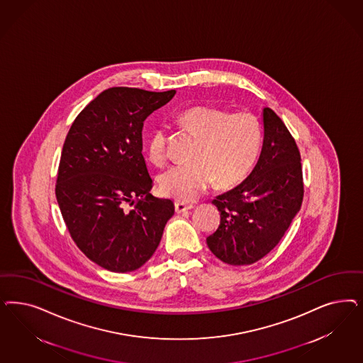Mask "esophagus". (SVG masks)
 <instances>
[{
  "instance_id": "34e87169",
  "label": "esophagus",
  "mask_w": 363,
  "mask_h": 363,
  "mask_svg": "<svg viewBox=\"0 0 363 363\" xmlns=\"http://www.w3.org/2000/svg\"><path fill=\"white\" fill-rule=\"evenodd\" d=\"M192 208H194L192 204H186V203H182V201H176L175 203V211L177 213L186 212V211L192 210Z\"/></svg>"
}]
</instances>
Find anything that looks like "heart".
<instances>
[{
  "instance_id": "obj_1",
  "label": "heart",
  "mask_w": 363,
  "mask_h": 363,
  "mask_svg": "<svg viewBox=\"0 0 363 363\" xmlns=\"http://www.w3.org/2000/svg\"><path fill=\"white\" fill-rule=\"evenodd\" d=\"M179 121L199 141L191 155L192 163L176 164L160 175L164 195L179 201H194L215 180L222 187L231 186L252 168L262 144V128L254 115L198 106L182 112ZM167 140V129L159 127L148 141L150 159L157 165L168 157Z\"/></svg>"
}]
</instances>
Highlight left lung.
I'll return each instance as SVG.
<instances>
[{
  "instance_id": "8db88e82",
  "label": "left lung",
  "mask_w": 363,
  "mask_h": 363,
  "mask_svg": "<svg viewBox=\"0 0 363 363\" xmlns=\"http://www.w3.org/2000/svg\"><path fill=\"white\" fill-rule=\"evenodd\" d=\"M262 117L264 136L257 165L239 186L212 200L220 224L207 238V246L231 266L266 257L281 242L303 200L296 143L271 108H263Z\"/></svg>"
}]
</instances>
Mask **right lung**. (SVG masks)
Listing matches in <instances>:
<instances>
[{
	"instance_id": "1",
	"label": "right lung",
	"mask_w": 363,
	"mask_h": 363,
	"mask_svg": "<svg viewBox=\"0 0 363 363\" xmlns=\"http://www.w3.org/2000/svg\"><path fill=\"white\" fill-rule=\"evenodd\" d=\"M175 94L109 88L82 109L67 135L56 198L72 239L103 269H140L175 212L172 200L151 194L141 152L145 118Z\"/></svg>"
}]
</instances>
